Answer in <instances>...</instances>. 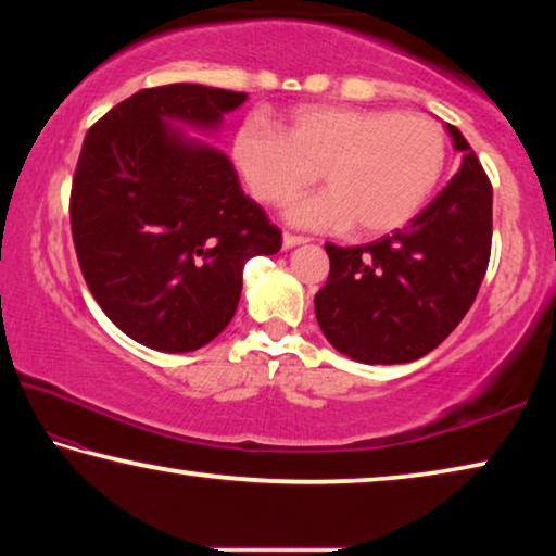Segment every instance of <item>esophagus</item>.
<instances>
[{"mask_svg": "<svg viewBox=\"0 0 556 556\" xmlns=\"http://www.w3.org/2000/svg\"><path fill=\"white\" fill-rule=\"evenodd\" d=\"M304 242H308V240L301 238V235H291V232L281 235V248L285 250H291V248H296V244H304Z\"/></svg>", "mask_w": 556, "mask_h": 556, "instance_id": "obj_1", "label": "esophagus"}]
</instances>
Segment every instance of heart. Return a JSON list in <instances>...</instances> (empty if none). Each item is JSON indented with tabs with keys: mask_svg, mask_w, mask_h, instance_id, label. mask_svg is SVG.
Wrapping results in <instances>:
<instances>
[{
	"mask_svg": "<svg viewBox=\"0 0 556 556\" xmlns=\"http://www.w3.org/2000/svg\"><path fill=\"white\" fill-rule=\"evenodd\" d=\"M232 162L257 201L285 205L321 174L326 191L287 211L306 230L384 235L414 218L446 162V135L417 112L306 105L285 129L248 119L235 131Z\"/></svg>",
	"mask_w": 556,
	"mask_h": 556,
	"instance_id": "heart-1",
	"label": "heart"
}]
</instances>
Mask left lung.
I'll return each instance as SVG.
<instances>
[{
  "mask_svg": "<svg viewBox=\"0 0 556 556\" xmlns=\"http://www.w3.org/2000/svg\"><path fill=\"white\" fill-rule=\"evenodd\" d=\"M460 168L404 230L357 248L326 244L331 271L314 296L338 353L365 365L419 361L476 301L491 260L493 188L466 137L446 125Z\"/></svg>",
  "mask_w": 556,
  "mask_h": 556,
  "instance_id": "8db88e82",
  "label": "left lung"
}]
</instances>
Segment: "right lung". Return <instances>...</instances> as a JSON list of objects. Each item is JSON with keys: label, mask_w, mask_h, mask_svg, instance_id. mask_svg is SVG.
Masks as SVG:
<instances>
[{"label": "right lung", "mask_w": 556, "mask_h": 556, "mask_svg": "<svg viewBox=\"0 0 556 556\" xmlns=\"http://www.w3.org/2000/svg\"><path fill=\"white\" fill-rule=\"evenodd\" d=\"M244 100L195 83L147 88L83 142L71 193L75 255L110 321L152 351L211 343L238 312L244 262L281 248L230 159L184 129L215 135Z\"/></svg>", "instance_id": "right-lung-1"}]
</instances>
